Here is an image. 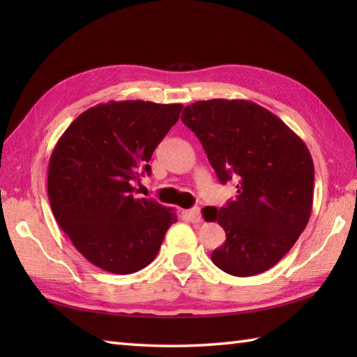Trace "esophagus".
Instances as JSON below:
<instances>
[{"mask_svg":"<svg viewBox=\"0 0 357 357\" xmlns=\"http://www.w3.org/2000/svg\"><path fill=\"white\" fill-rule=\"evenodd\" d=\"M185 213V216L188 218V221H192V222H199L201 221V210L196 207V208H190V210H185L184 211Z\"/></svg>","mask_w":357,"mask_h":357,"instance_id":"esophagus-1","label":"esophagus"}]
</instances>
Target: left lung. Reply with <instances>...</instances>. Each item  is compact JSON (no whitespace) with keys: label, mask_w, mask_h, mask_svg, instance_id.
Returning a JSON list of instances; mask_svg holds the SVG:
<instances>
[{"label":"left lung","mask_w":357,"mask_h":357,"mask_svg":"<svg viewBox=\"0 0 357 357\" xmlns=\"http://www.w3.org/2000/svg\"><path fill=\"white\" fill-rule=\"evenodd\" d=\"M183 123L198 136L218 179H236L238 195L221 210L204 208L227 234L211 253L218 268L255 276L290 252L313 206L314 165L298 135L267 109L245 100L187 105Z\"/></svg>","instance_id":"8db88e82"}]
</instances>
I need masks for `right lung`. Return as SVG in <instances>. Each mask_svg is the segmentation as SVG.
<instances>
[{"mask_svg":"<svg viewBox=\"0 0 357 357\" xmlns=\"http://www.w3.org/2000/svg\"><path fill=\"white\" fill-rule=\"evenodd\" d=\"M183 104L110 101L82 112L52 151L50 207L75 248L101 270L139 271L155 259L173 208L136 198L151 155L176 124Z\"/></svg>","mask_w":357,"mask_h":357,"instance_id":"add662e5","label":"right lung"}]
</instances>
